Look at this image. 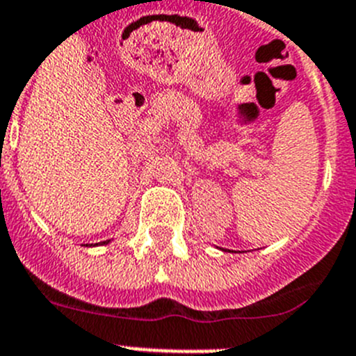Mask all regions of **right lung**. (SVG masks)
Returning <instances> with one entry per match:
<instances>
[{
    "label": "right lung",
    "instance_id": "right-lung-1",
    "mask_svg": "<svg viewBox=\"0 0 356 356\" xmlns=\"http://www.w3.org/2000/svg\"><path fill=\"white\" fill-rule=\"evenodd\" d=\"M106 243H110V239H108V241H102V243H99V245H106ZM95 245H97V243H95Z\"/></svg>",
    "mask_w": 356,
    "mask_h": 356
}]
</instances>
